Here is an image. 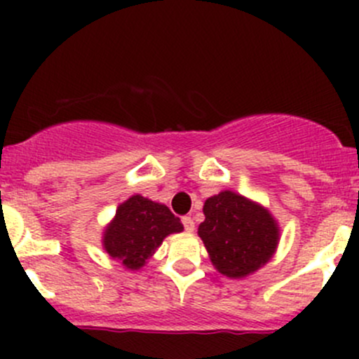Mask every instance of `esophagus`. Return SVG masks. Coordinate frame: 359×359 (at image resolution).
Listing matches in <instances>:
<instances>
[{"instance_id":"34e87169","label":"esophagus","mask_w":359,"mask_h":359,"mask_svg":"<svg viewBox=\"0 0 359 359\" xmlns=\"http://www.w3.org/2000/svg\"><path fill=\"white\" fill-rule=\"evenodd\" d=\"M182 224H184V229H186L187 233H193V231H194V220L191 219V217H182Z\"/></svg>"}]
</instances>
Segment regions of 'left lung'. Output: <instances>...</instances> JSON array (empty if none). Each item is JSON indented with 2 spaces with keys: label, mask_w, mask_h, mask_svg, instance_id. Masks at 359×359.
<instances>
[{
  "label": "left lung",
  "mask_w": 359,
  "mask_h": 359,
  "mask_svg": "<svg viewBox=\"0 0 359 359\" xmlns=\"http://www.w3.org/2000/svg\"><path fill=\"white\" fill-rule=\"evenodd\" d=\"M198 234L213 267L227 278H247L266 266L280 241V227L269 210L233 191H222L203 205Z\"/></svg>",
  "instance_id": "1"
}]
</instances>
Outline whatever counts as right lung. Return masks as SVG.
<instances>
[{
	"label": "right lung",
	"mask_w": 359,
	"mask_h": 359,
	"mask_svg": "<svg viewBox=\"0 0 359 359\" xmlns=\"http://www.w3.org/2000/svg\"><path fill=\"white\" fill-rule=\"evenodd\" d=\"M184 231L179 217L161 203L135 194L118 206L104 231V250L126 269L137 271L154 255L168 234Z\"/></svg>",
	"instance_id": "1"
}]
</instances>
